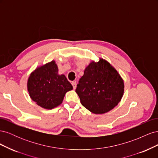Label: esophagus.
I'll return each instance as SVG.
<instances>
[{"label":"esophagus","instance_id":"1","mask_svg":"<svg viewBox=\"0 0 158 158\" xmlns=\"http://www.w3.org/2000/svg\"><path fill=\"white\" fill-rule=\"evenodd\" d=\"M72 85H73V88L76 89V82H72Z\"/></svg>","mask_w":158,"mask_h":158}]
</instances>
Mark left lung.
<instances>
[{
  "label": "left lung",
  "mask_w": 158,
  "mask_h": 158,
  "mask_svg": "<svg viewBox=\"0 0 158 158\" xmlns=\"http://www.w3.org/2000/svg\"><path fill=\"white\" fill-rule=\"evenodd\" d=\"M82 106L94 114L111 111L120 102L124 82L116 69L103 59L85 69L76 89Z\"/></svg>",
  "instance_id": "8db88e82"
}]
</instances>
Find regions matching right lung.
I'll return each instance as SVG.
<instances>
[{"label": "right lung", "mask_w": 158, "mask_h": 158, "mask_svg": "<svg viewBox=\"0 0 158 158\" xmlns=\"http://www.w3.org/2000/svg\"><path fill=\"white\" fill-rule=\"evenodd\" d=\"M54 60L37 68L27 80V91L33 102L40 107L51 109L63 102L65 94L73 89L64 74H58Z\"/></svg>", "instance_id": "1"}]
</instances>
